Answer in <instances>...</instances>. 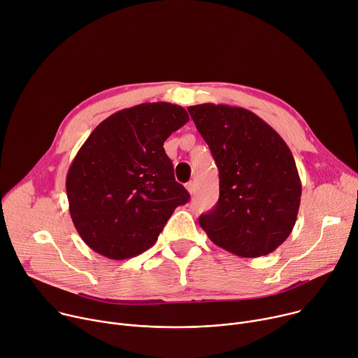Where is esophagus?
<instances>
[{"label": "esophagus", "mask_w": 358, "mask_h": 358, "mask_svg": "<svg viewBox=\"0 0 358 358\" xmlns=\"http://www.w3.org/2000/svg\"><path fill=\"white\" fill-rule=\"evenodd\" d=\"M185 188H187V191H188L189 194H194V192H196V182H194V181H188V182L185 184Z\"/></svg>", "instance_id": "obj_1"}]
</instances>
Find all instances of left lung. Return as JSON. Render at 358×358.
I'll use <instances>...</instances> for the list:
<instances>
[{"label":"left lung","mask_w":358,"mask_h":358,"mask_svg":"<svg viewBox=\"0 0 358 358\" xmlns=\"http://www.w3.org/2000/svg\"><path fill=\"white\" fill-rule=\"evenodd\" d=\"M218 167L220 197L199 222L218 247L244 258L273 252L297 220L301 181L285 141L254 113L224 104L188 107Z\"/></svg>","instance_id":"8db88e82"}]
</instances>
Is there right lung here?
<instances>
[{
    "label": "right lung",
    "instance_id": "obj_1",
    "mask_svg": "<svg viewBox=\"0 0 358 358\" xmlns=\"http://www.w3.org/2000/svg\"><path fill=\"white\" fill-rule=\"evenodd\" d=\"M188 120L180 106L144 103L110 115L85 140L66 187L76 229L95 252L111 259L144 252L189 200L162 147Z\"/></svg>",
    "mask_w": 358,
    "mask_h": 358
}]
</instances>
